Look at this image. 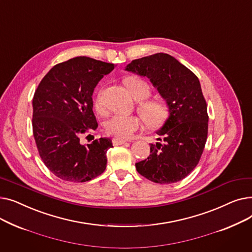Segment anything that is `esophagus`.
I'll return each mask as SVG.
<instances>
[{
	"label": "esophagus",
	"instance_id": "1",
	"mask_svg": "<svg viewBox=\"0 0 252 252\" xmlns=\"http://www.w3.org/2000/svg\"><path fill=\"white\" fill-rule=\"evenodd\" d=\"M126 141L124 140V139H118V138H114L112 140V143L113 145H115V146H118V145H122V144H125Z\"/></svg>",
	"mask_w": 252,
	"mask_h": 252
}]
</instances>
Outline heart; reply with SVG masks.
Returning a JSON list of instances; mask_svg holds the SVG:
<instances>
[{
  "instance_id": "b5f03b06",
  "label": "heart",
  "mask_w": 252,
  "mask_h": 252,
  "mask_svg": "<svg viewBox=\"0 0 252 252\" xmlns=\"http://www.w3.org/2000/svg\"><path fill=\"white\" fill-rule=\"evenodd\" d=\"M126 86L136 100L149 97L151 88L149 84L140 77H128ZM94 107L98 112H103V90L100 89L94 99ZM140 110L149 125L156 126L161 125L168 115L167 106L160 100H149L140 105ZM106 133L118 139H128L142 127V119L137 115L115 114L106 121L104 125Z\"/></svg>"
}]
</instances>
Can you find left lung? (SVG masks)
Masks as SVG:
<instances>
[{"mask_svg":"<svg viewBox=\"0 0 252 252\" xmlns=\"http://www.w3.org/2000/svg\"><path fill=\"white\" fill-rule=\"evenodd\" d=\"M126 71L146 76L165 100L168 118L156 131L163 144H150L147 159L136 163L138 173L157 184L186 178L204 150L208 130L207 105L198 77L175 57L157 53L133 60Z\"/></svg>","mask_w":252,"mask_h":252,"instance_id":"8db88e82","label":"left lung"}]
</instances>
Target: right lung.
Here are the masks:
<instances>
[{"label":"right lung","mask_w":252,"mask_h":252,"mask_svg":"<svg viewBox=\"0 0 252 252\" xmlns=\"http://www.w3.org/2000/svg\"><path fill=\"white\" fill-rule=\"evenodd\" d=\"M114 64L79 56L55 65L39 83L32 99V130L45 165L63 181L84 183L106 168L109 138L82 145L79 136L95 130L93 93Z\"/></svg>","instance_id":"add662e5"}]
</instances>
